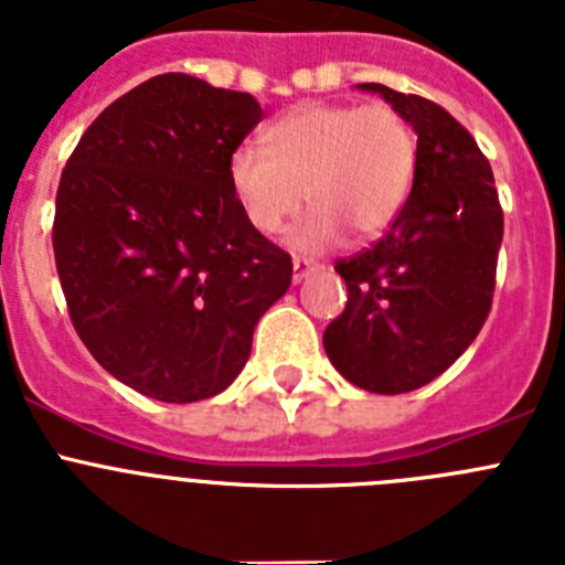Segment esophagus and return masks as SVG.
I'll list each match as a JSON object with an SVG mask.
<instances>
[{"instance_id": "obj_1", "label": "esophagus", "mask_w": 565, "mask_h": 565, "mask_svg": "<svg viewBox=\"0 0 565 565\" xmlns=\"http://www.w3.org/2000/svg\"><path fill=\"white\" fill-rule=\"evenodd\" d=\"M317 263L313 259H306V257H294V279L297 282H302L306 277H311L313 271H317Z\"/></svg>"}]
</instances>
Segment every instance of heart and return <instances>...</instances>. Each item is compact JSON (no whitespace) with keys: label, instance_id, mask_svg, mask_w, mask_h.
Returning a JSON list of instances; mask_svg holds the SVG:
<instances>
[{"label":"heart","instance_id":"b5f03b06","mask_svg":"<svg viewBox=\"0 0 565 565\" xmlns=\"http://www.w3.org/2000/svg\"><path fill=\"white\" fill-rule=\"evenodd\" d=\"M266 149L243 143L232 152L228 181L248 223L263 234L286 228L308 201L306 221L291 232L302 252L384 234L413 194L418 141L393 104H299L263 135Z\"/></svg>","mask_w":565,"mask_h":565}]
</instances>
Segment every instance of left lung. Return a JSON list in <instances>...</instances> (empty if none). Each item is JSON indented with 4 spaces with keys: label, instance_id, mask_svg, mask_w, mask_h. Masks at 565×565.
I'll return each mask as SVG.
<instances>
[{
    "label": "left lung",
    "instance_id": "8db88e82",
    "mask_svg": "<svg viewBox=\"0 0 565 565\" xmlns=\"http://www.w3.org/2000/svg\"><path fill=\"white\" fill-rule=\"evenodd\" d=\"M362 89L416 129V183L376 243L337 259L348 302L322 344L348 382L396 396L441 376L487 322L503 209L487 154L447 109L384 84Z\"/></svg>",
    "mask_w": 565,
    "mask_h": 565
}]
</instances>
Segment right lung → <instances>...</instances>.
<instances>
[{"label": "right lung", "instance_id": "1", "mask_svg": "<svg viewBox=\"0 0 565 565\" xmlns=\"http://www.w3.org/2000/svg\"><path fill=\"white\" fill-rule=\"evenodd\" d=\"M259 118L248 93L163 73L109 104L67 158L53 252L70 319L143 396L226 391L291 286V254L248 223L228 181Z\"/></svg>", "mask_w": 565, "mask_h": 565}]
</instances>
